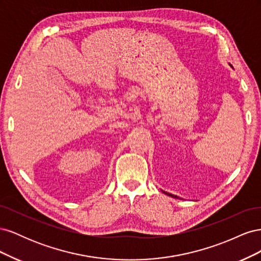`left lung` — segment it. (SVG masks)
<instances>
[{"label": "left lung", "mask_w": 261, "mask_h": 261, "mask_svg": "<svg viewBox=\"0 0 261 261\" xmlns=\"http://www.w3.org/2000/svg\"><path fill=\"white\" fill-rule=\"evenodd\" d=\"M163 193H165V192H163ZM167 195H169V196H171V197H173V198H178L177 196H175V195H172V194H169V193H165Z\"/></svg>", "instance_id": "1"}]
</instances>
